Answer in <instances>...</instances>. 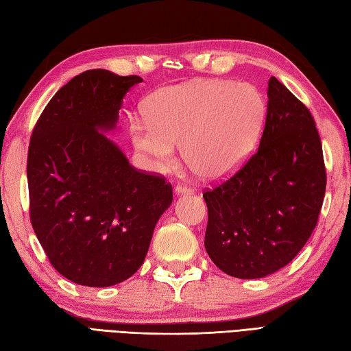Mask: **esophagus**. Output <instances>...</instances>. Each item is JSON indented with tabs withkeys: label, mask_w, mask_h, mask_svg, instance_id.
I'll return each instance as SVG.
<instances>
[{
	"label": "esophagus",
	"mask_w": 351,
	"mask_h": 351,
	"mask_svg": "<svg viewBox=\"0 0 351 351\" xmlns=\"http://www.w3.org/2000/svg\"><path fill=\"white\" fill-rule=\"evenodd\" d=\"M195 190L191 187H187V185L184 184H178L175 187V195L176 196H189V195H193Z\"/></svg>",
	"instance_id": "34e87169"
}]
</instances>
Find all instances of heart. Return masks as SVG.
I'll list each match as a JSON object with an SVG mask.
<instances>
[{"instance_id": "b5f03b06", "label": "heart", "mask_w": 351, "mask_h": 351, "mask_svg": "<svg viewBox=\"0 0 351 351\" xmlns=\"http://www.w3.org/2000/svg\"><path fill=\"white\" fill-rule=\"evenodd\" d=\"M147 119L129 123L135 147L160 171L171 169L176 146L207 180H222L243 166L262 132L266 103L250 84L196 80L156 93Z\"/></svg>"}]
</instances>
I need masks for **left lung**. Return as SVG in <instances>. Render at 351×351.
I'll return each instance as SVG.
<instances>
[{
  "label": "left lung",
  "instance_id": "8db88e82",
  "mask_svg": "<svg viewBox=\"0 0 351 351\" xmlns=\"http://www.w3.org/2000/svg\"><path fill=\"white\" fill-rule=\"evenodd\" d=\"M326 193L321 138L311 111L276 77L267 82L257 152L205 191V250L236 278H263L292 262L311 237Z\"/></svg>",
  "mask_w": 351,
  "mask_h": 351
}]
</instances>
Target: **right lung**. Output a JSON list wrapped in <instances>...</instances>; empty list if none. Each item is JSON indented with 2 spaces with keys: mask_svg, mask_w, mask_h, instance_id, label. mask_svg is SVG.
Wrapping results in <instances>:
<instances>
[{
  "mask_svg": "<svg viewBox=\"0 0 351 351\" xmlns=\"http://www.w3.org/2000/svg\"><path fill=\"white\" fill-rule=\"evenodd\" d=\"M138 75L88 70L48 101L33 129L30 221L50 263L73 283L108 287L132 277L173 193L138 171L105 132Z\"/></svg>",
  "mask_w": 351,
  "mask_h": 351,
  "instance_id": "right-lung-1",
  "label": "right lung"
}]
</instances>
